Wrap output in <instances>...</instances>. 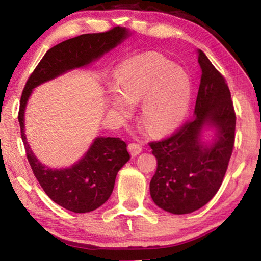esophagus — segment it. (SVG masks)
Listing matches in <instances>:
<instances>
[{"mask_svg": "<svg viewBox=\"0 0 261 261\" xmlns=\"http://www.w3.org/2000/svg\"><path fill=\"white\" fill-rule=\"evenodd\" d=\"M127 149H129V152L132 156H136L141 153V151H143V147H141L140 144L130 143L129 146H127Z\"/></svg>", "mask_w": 261, "mask_h": 261, "instance_id": "34e87169", "label": "esophagus"}]
</instances>
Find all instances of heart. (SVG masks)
I'll return each mask as SVG.
<instances>
[{"label":"heart","mask_w":261,"mask_h":261,"mask_svg":"<svg viewBox=\"0 0 261 261\" xmlns=\"http://www.w3.org/2000/svg\"><path fill=\"white\" fill-rule=\"evenodd\" d=\"M192 84L183 69L156 53L125 60L116 71V87L109 88L108 105L121 116L140 106V122L149 134L173 132L187 117Z\"/></svg>","instance_id":"obj_1"}]
</instances>
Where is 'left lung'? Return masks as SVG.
<instances>
[{
    "mask_svg": "<svg viewBox=\"0 0 261 261\" xmlns=\"http://www.w3.org/2000/svg\"><path fill=\"white\" fill-rule=\"evenodd\" d=\"M201 69L194 117L169 138L149 144L158 167L149 183L154 204L173 214L201 208L218 192L235 141L236 115L226 79L200 49ZM213 129L211 143L202 138Z\"/></svg>",
    "mask_w": 261,
    "mask_h": 261,
    "instance_id": "left-lung-1",
    "label": "left lung"
}]
</instances>
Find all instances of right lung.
I'll use <instances>...</instances> for the list:
<instances>
[{
  "label": "right lung",
  "mask_w": 261,
  "mask_h": 261,
  "mask_svg": "<svg viewBox=\"0 0 261 261\" xmlns=\"http://www.w3.org/2000/svg\"><path fill=\"white\" fill-rule=\"evenodd\" d=\"M125 28L82 34L48 50L26 82L20 98L18 121L26 156L43 191L63 208L87 213L109 199L118 170L130 160L126 144L120 138L96 137L82 159L67 168L54 169L34 155L25 136V109L35 87L74 69L86 68L130 37Z\"/></svg>",
  "instance_id": "add662e5"
}]
</instances>
